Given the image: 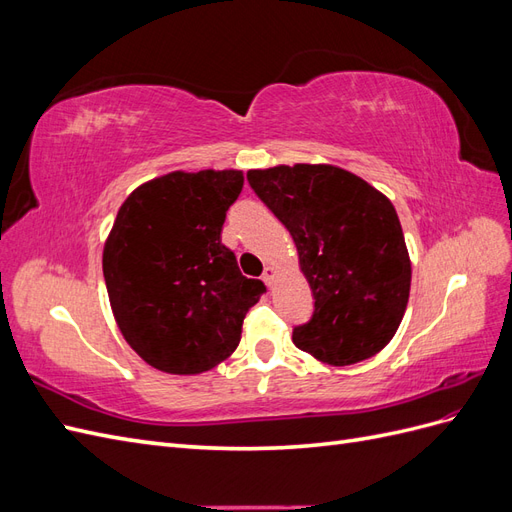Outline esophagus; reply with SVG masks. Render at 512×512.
I'll return each mask as SVG.
<instances>
[{"instance_id": "esophagus-1", "label": "esophagus", "mask_w": 512, "mask_h": 512, "mask_svg": "<svg viewBox=\"0 0 512 512\" xmlns=\"http://www.w3.org/2000/svg\"><path fill=\"white\" fill-rule=\"evenodd\" d=\"M275 267H265V273H262V282H265L267 286H273V280H275Z\"/></svg>"}]
</instances>
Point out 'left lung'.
<instances>
[{
  "label": "left lung",
  "mask_w": 512,
  "mask_h": 512,
  "mask_svg": "<svg viewBox=\"0 0 512 512\" xmlns=\"http://www.w3.org/2000/svg\"><path fill=\"white\" fill-rule=\"evenodd\" d=\"M250 188L294 239L314 314L292 329L297 348L344 367L391 342L410 297V258L393 203L329 164L247 173Z\"/></svg>",
  "instance_id": "1"
}]
</instances>
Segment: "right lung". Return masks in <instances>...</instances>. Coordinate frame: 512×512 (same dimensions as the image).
<instances>
[{
  "mask_svg": "<svg viewBox=\"0 0 512 512\" xmlns=\"http://www.w3.org/2000/svg\"><path fill=\"white\" fill-rule=\"evenodd\" d=\"M241 190V170H177L136 188L108 235L102 269L115 320L132 350L166 374L224 361L267 292L222 243Z\"/></svg>",
  "mask_w": 512,
  "mask_h": 512,
  "instance_id": "1",
  "label": "right lung"
}]
</instances>
